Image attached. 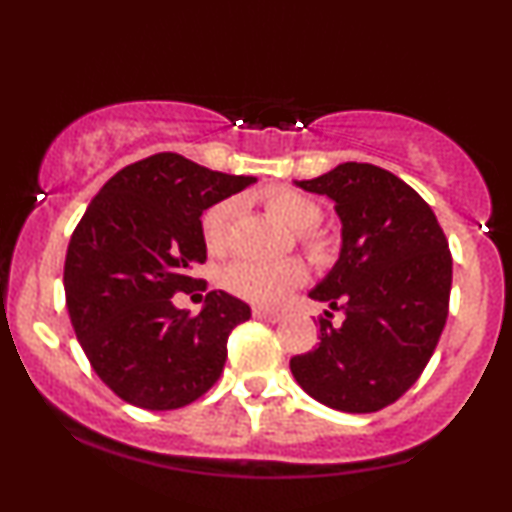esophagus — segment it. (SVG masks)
I'll return each instance as SVG.
<instances>
[{
    "instance_id": "34e87169",
    "label": "esophagus",
    "mask_w": 512,
    "mask_h": 512,
    "mask_svg": "<svg viewBox=\"0 0 512 512\" xmlns=\"http://www.w3.org/2000/svg\"><path fill=\"white\" fill-rule=\"evenodd\" d=\"M252 315L260 317V320H267V322H279L281 317H284V313H279V310H269V308H252Z\"/></svg>"
}]
</instances>
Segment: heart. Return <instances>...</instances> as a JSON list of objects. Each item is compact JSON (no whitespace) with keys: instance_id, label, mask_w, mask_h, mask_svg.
<instances>
[{"instance_id":"1","label":"heart","mask_w":512,"mask_h":512,"mask_svg":"<svg viewBox=\"0 0 512 512\" xmlns=\"http://www.w3.org/2000/svg\"><path fill=\"white\" fill-rule=\"evenodd\" d=\"M264 207L279 216L286 226L298 231L303 250L317 264H325L334 255V240L320 231L317 221L322 219V207L313 197L296 190H274L264 197ZM236 204L231 199L216 202L202 216V240L209 252H223L231 240ZM305 279V269L298 260L255 262L236 260L226 264L221 272V286L233 296L257 305H276Z\"/></svg>"}]
</instances>
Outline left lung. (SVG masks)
Listing matches in <instances>:
<instances>
[{
    "mask_svg": "<svg viewBox=\"0 0 512 512\" xmlns=\"http://www.w3.org/2000/svg\"><path fill=\"white\" fill-rule=\"evenodd\" d=\"M327 195L342 219V252L310 291L342 310L320 317V344L291 358L296 383L327 407L370 414L397 402L424 373L448 320L452 257L433 209L390 170L339 163L296 182Z\"/></svg>",
    "mask_w": 512,
    "mask_h": 512,
    "instance_id": "8db88e82",
    "label": "left lung"
}]
</instances>
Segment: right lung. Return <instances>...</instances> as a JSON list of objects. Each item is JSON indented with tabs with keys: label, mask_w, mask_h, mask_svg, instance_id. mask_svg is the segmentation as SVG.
Here are the masks:
<instances>
[{
	"label": "right lung",
	"mask_w": 512,
	"mask_h": 512,
	"mask_svg": "<svg viewBox=\"0 0 512 512\" xmlns=\"http://www.w3.org/2000/svg\"><path fill=\"white\" fill-rule=\"evenodd\" d=\"M252 182L154 154L105 182L74 228L64 293L76 339L98 378L134 407L180 409L219 380L228 334L250 320V305L209 291L190 315L173 296L207 289L190 276L207 260L202 214Z\"/></svg>",
	"instance_id": "1"
}]
</instances>
